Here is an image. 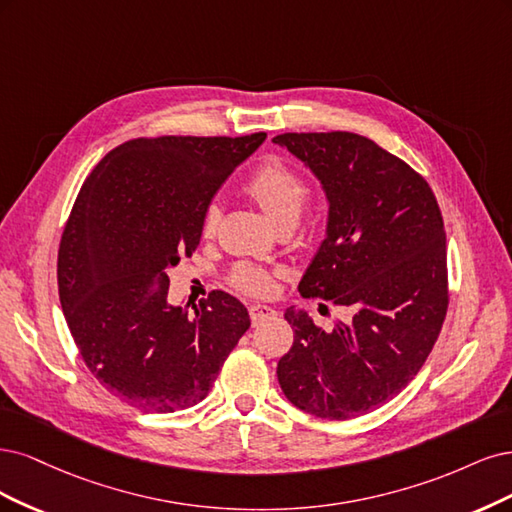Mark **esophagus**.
I'll use <instances>...</instances> for the list:
<instances>
[{
    "label": "esophagus",
    "mask_w": 512,
    "mask_h": 512,
    "mask_svg": "<svg viewBox=\"0 0 512 512\" xmlns=\"http://www.w3.org/2000/svg\"><path fill=\"white\" fill-rule=\"evenodd\" d=\"M249 315H251V321H253V323H259V321H263V319L274 317L276 310L270 308V306H263V304H253V306L249 308Z\"/></svg>",
    "instance_id": "obj_1"
}]
</instances>
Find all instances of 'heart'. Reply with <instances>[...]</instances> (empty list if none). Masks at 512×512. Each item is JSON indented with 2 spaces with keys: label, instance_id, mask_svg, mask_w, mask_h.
<instances>
[{
  "label": "heart",
  "instance_id": "heart-1",
  "mask_svg": "<svg viewBox=\"0 0 512 512\" xmlns=\"http://www.w3.org/2000/svg\"><path fill=\"white\" fill-rule=\"evenodd\" d=\"M244 191L266 210L268 217L278 225H293L308 200V183L289 163L278 157H268L253 170L244 185ZM221 221L219 204H208L202 219V234L214 236ZM232 285L246 295H268L274 289V274L255 263H240L232 272Z\"/></svg>",
  "mask_w": 512,
  "mask_h": 512
}]
</instances>
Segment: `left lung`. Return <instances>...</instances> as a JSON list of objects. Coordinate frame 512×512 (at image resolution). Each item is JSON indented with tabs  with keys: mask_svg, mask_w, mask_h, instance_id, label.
I'll list each match as a JSON object with an SVG mask.
<instances>
[{
	"mask_svg": "<svg viewBox=\"0 0 512 512\" xmlns=\"http://www.w3.org/2000/svg\"><path fill=\"white\" fill-rule=\"evenodd\" d=\"M272 142L304 161L329 204L300 293L355 312L325 332L289 308L293 346L278 361V383L310 415L355 419L395 398L438 340L449 306L442 214L425 178L366 136L327 131Z\"/></svg>",
	"mask_w": 512,
	"mask_h": 512,
	"instance_id": "left-lung-1",
	"label": "left lung"
}]
</instances>
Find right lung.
Returning <instances> with one entry per match:
<instances>
[{
  "label": "right lung",
  "instance_id": "1",
  "mask_svg": "<svg viewBox=\"0 0 512 512\" xmlns=\"http://www.w3.org/2000/svg\"><path fill=\"white\" fill-rule=\"evenodd\" d=\"M266 134L129 140L97 163L65 223L57 280L91 374L142 412L202 402L251 327L234 295L170 306L168 270L191 257L204 210Z\"/></svg>",
  "mask_w": 512,
  "mask_h": 512
}]
</instances>
